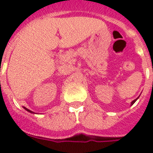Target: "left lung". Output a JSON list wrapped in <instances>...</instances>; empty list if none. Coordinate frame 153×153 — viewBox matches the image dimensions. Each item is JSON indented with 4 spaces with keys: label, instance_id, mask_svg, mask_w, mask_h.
<instances>
[{
    "label": "left lung",
    "instance_id": "obj_1",
    "mask_svg": "<svg viewBox=\"0 0 153 153\" xmlns=\"http://www.w3.org/2000/svg\"><path fill=\"white\" fill-rule=\"evenodd\" d=\"M138 98H139V97H138V98H136L135 100H133V102H131V105H133V104H134V103H135V102H136V101L137 100Z\"/></svg>",
    "mask_w": 153,
    "mask_h": 153
}]
</instances>
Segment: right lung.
<instances>
[{
	"instance_id": "1",
	"label": "right lung",
	"mask_w": 153,
	"mask_h": 153,
	"mask_svg": "<svg viewBox=\"0 0 153 153\" xmlns=\"http://www.w3.org/2000/svg\"><path fill=\"white\" fill-rule=\"evenodd\" d=\"M24 108H25V109H26V110H27V111L30 112V113H32V114H34V112H32V111H31V110H30V109H27V108H25V107H24Z\"/></svg>"
}]
</instances>
